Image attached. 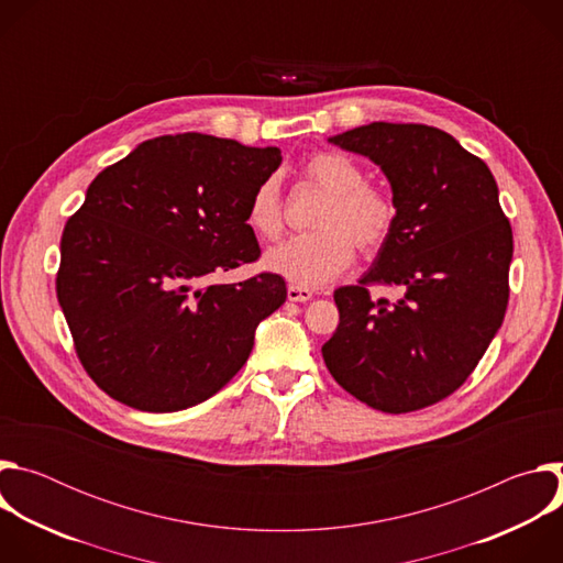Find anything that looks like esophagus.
<instances>
[{"label":"esophagus","instance_id":"esophagus-1","mask_svg":"<svg viewBox=\"0 0 563 563\" xmlns=\"http://www.w3.org/2000/svg\"><path fill=\"white\" fill-rule=\"evenodd\" d=\"M287 298H289L291 302H307V300H311V298H313V291H311V289H307V287L289 285V287H287Z\"/></svg>","mask_w":563,"mask_h":563}]
</instances>
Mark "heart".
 Returning a JSON list of instances; mask_svg holds the SVG:
<instances>
[{"mask_svg": "<svg viewBox=\"0 0 563 563\" xmlns=\"http://www.w3.org/2000/svg\"><path fill=\"white\" fill-rule=\"evenodd\" d=\"M307 180L325 194L311 227L265 254V267L296 287H318L339 278L354 261V245L372 256L385 243L396 222L394 200L365 183L352 157L334 151L311 155L302 167ZM247 222L256 235L276 240L283 233L280 191L274 178L256 187L247 207Z\"/></svg>", "mask_w": 563, "mask_h": 563, "instance_id": "obj_1", "label": "heart"}]
</instances>
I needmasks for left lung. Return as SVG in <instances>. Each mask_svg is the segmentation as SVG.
<instances>
[{
	"label": "left lung",
	"mask_w": 563,
	"mask_h": 563,
	"mask_svg": "<svg viewBox=\"0 0 563 563\" xmlns=\"http://www.w3.org/2000/svg\"><path fill=\"white\" fill-rule=\"evenodd\" d=\"M380 167L396 222L358 285L339 287L341 323L323 345L336 383L404 415L459 389L508 307L512 227L484 159L426 124L372 122L330 137ZM369 284L399 289L372 299Z\"/></svg>",
	"instance_id": "8db88e82"
}]
</instances>
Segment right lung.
I'll return each mask as SVG.
<instances>
[{
	"mask_svg": "<svg viewBox=\"0 0 563 563\" xmlns=\"http://www.w3.org/2000/svg\"><path fill=\"white\" fill-rule=\"evenodd\" d=\"M280 163L276 146L178 133L137 144L89 185L64 227L55 287L79 361L111 398L187 410L247 363L285 280L202 283L258 261L247 207Z\"/></svg>",
	"mask_w": 563,
	"mask_h": 563,
	"instance_id": "1",
	"label": "right lung"
}]
</instances>
